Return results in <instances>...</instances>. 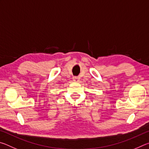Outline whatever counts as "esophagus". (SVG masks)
Here are the masks:
<instances>
[{
    "instance_id": "34e87169",
    "label": "esophagus",
    "mask_w": 149,
    "mask_h": 149,
    "mask_svg": "<svg viewBox=\"0 0 149 149\" xmlns=\"http://www.w3.org/2000/svg\"><path fill=\"white\" fill-rule=\"evenodd\" d=\"M73 81H75V82H78L79 81V78L78 77L75 76V77H73Z\"/></svg>"
}]
</instances>
